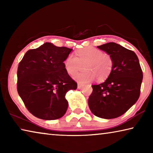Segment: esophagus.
Here are the masks:
<instances>
[{
    "label": "esophagus",
    "mask_w": 153,
    "mask_h": 153,
    "mask_svg": "<svg viewBox=\"0 0 153 153\" xmlns=\"http://www.w3.org/2000/svg\"><path fill=\"white\" fill-rule=\"evenodd\" d=\"M82 86H83V84H80V83H78V84H77V89H81Z\"/></svg>",
    "instance_id": "34e87169"
}]
</instances>
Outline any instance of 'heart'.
<instances>
[{
	"instance_id": "1",
	"label": "heart",
	"mask_w": 153,
	"mask_h": 153,
	"mask_svg": "<svg viewBox=\"0 0 153 153\" xmlns=\"http://www.w3.org/2000/svg\"><path fill=\"white\" fill-rule=\"evenodd\" d=\"M76 56L69 55L64 61L67 73L74 76L85 67L84 71L77 74L74 78L80 83H87L97 77L102 81L109 76L113 67V60L108 54L94 47L82 48L76 53Z\"/></svg>"
}]
</instances>
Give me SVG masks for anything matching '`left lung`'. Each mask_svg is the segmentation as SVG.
Returning a JSON list of instances; mask_svg holds the SVG:
<instances>
[{"mask_svg": "<svg viewBox=\"0 0 153 153\" xmlns=\"http://www.w3.org/2000/svg\"><path fill=\"white\" fill-rule=\"evenodd\" d=\"M97 48L111 56L113 67L104 82L92 86L89 108L97 117L107 120L117 118L138 100L143 74L134 51L115 42H108Z\"/></svg>", "mask_w": 153, "mask_h": 153, "instance_id": "8db88e82", "label": "left lung"}]
</instances>
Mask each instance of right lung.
<instances>
[{"label":"right lung","mask_w":153,"mask_h":153,"mask_svg":"<svg viewBox=\"0 0 153 153\" xmlns=\"http://www.w3.org/2000/svg\"><path fill=\"white\" fill-rule=\"evenodd\" d=\"M72 49L46 42L26 52L17 69V92L27 110L35 117L55 120L68 108L66 93L76 90L64 61Z\"/></svg>","instance_id":"add662e5"}]
</instances>
